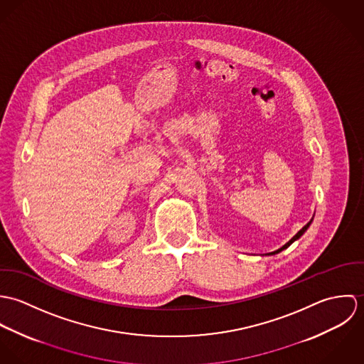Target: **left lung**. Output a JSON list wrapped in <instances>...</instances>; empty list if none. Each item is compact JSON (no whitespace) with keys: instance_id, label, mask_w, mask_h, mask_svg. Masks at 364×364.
Listing matches in <instances>:
<instances>
[{"instance_id":"obj_1","label":"left lung","mask_w":364,"mask_h":364,"mask_svg":"<svg viewBox=\"0 0 364 364\" xmlns=\"http://www.w3.org/2000/svg\"><path fill=\"white\" fill-rule=\"evenodd\" d=\"M312 221V220H311ZM311 221H310V223H307V224H306V225H304V227H303V228H301V230H300V231H299V232H297V234H296V235H294V237H293V238H291V240H290V241H289V242H287V244H286V245H283V247H282V248H280V250H277V251H274V252H270V254H267V255H274V254H279V252H282V251H283V250H286V248H289V247H290V245H291V244H293V242H294V241H296V240H299V238H300V237H301V235H303V234H304V232H306V230H307V228H309V227H310V224H311Z\"/></svg>"}]
</instances>
